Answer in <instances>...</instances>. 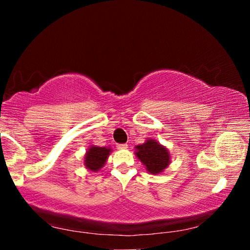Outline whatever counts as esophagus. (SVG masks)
Instances as JSON below:
<instances>
[{"instance_id":"obj_1","label":"esophagus","mask_w":250,"mask_h":250,"mask_svg":"<svg viewBox=\"0 0 250 250\" xmlns=\"http://www.w3.org/2000/svg\"><path fill=\"white\" fill-rule=\"evenodd\" d=\"M117 146V149H119V150H124V149H127V145H126V143H123V145H117L116 146Z\"/></svg>"}]
</instances>
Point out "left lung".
I'll return each instance as SVG.
<instances>
[{
	"instance_id": "8db88e82",
	"label": "left lung",
	"mask_w": 250,
	"mask_h": 250,
	"mask_svg": "<svg viewBox=\"0 0 250 250\" xmlns=\"http://www.w3.org/2000/svg\"><path fill=\"white\" fill-rule=\"evenodd\" d=\"M135 156L145 165L148 173L153 175L162 174L170 164L168 149L155 139H148L143 145L136 146Z\"/></svg>"
}]
</instances>
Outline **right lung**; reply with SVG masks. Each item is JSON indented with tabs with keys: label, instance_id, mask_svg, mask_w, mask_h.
Instances as JSON below:
<instances>
[{
	"label": "right lung",
	"instance_id": "1",
	"mask_svg": "<svg viewBox=\"0 0 250 250\" xmlns=\"http://www.w3.org/2000/svg\"><path fill=\"white\" fill-rule=\"evenodd\" d=\"M111 151V148L107 146H91L84 156L85 167L92 172H99L104 166Z\"/></svg>",
	"mask_w": 250,
	"mask_h": 250
}]
</instances>
